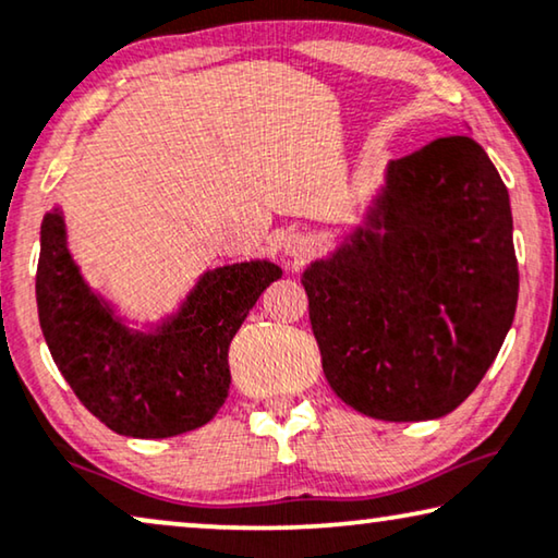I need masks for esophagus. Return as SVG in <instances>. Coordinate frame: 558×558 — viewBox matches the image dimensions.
I'll list each match as a JSON object with an SVG mask.
<instances>
[{
    "label": "esophagus",
    "mask_w": 558,
    "mask_h": 558,
    "mask_svg": "<svg viewBox=\"0 0 558 558\" xmlns=\"http://www.w3.org/2000/svg\"><path fill=\"white\" fill-rule=\"evenodd\" d=\"M284 254L289 256V259H304L306 254H310V239L302 236V233H289V236L284 239Z\"/></svg>",
    "instance_id": "obj_1"
}]
</instances>
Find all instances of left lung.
Segmentation results:
<instances>
[{"label":"left lung","instance_id":"obj_1","mask_svg":"<svg viewBox=\"0 0 558 558\" xmlns=\"http://www.w3.org/2000/svg\"><path fill=\"white\" fill-rule=\"evenodd\" d=\"M302 284L339 400L390 423L453 413L519 299L511 201L486 150L450 135L390 160L365 221Z\"/></svg>","mask_w":558,"mask_h":558}]
</instances>
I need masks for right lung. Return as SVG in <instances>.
Listing matches in <instances>:
<instances>
[{"instance_id": "right-lung-1", "label": "right lung", "mask_w": 558, "mask_h": 558, "mask_svg": "<svg viewBox=\"0 0 558 558\" xmlns=\"http://www.w3.org/2000/svg\"><path fill=\"white\" fill-rule=\"evenodd\" d=\"M281 269L269 259L216 266L179 310L133 329L87 287L60 208L39 229L37 310L54 365L90 413L128 438H171L206 425L229 395V344Z\"/></svg>"}]
</instances>
